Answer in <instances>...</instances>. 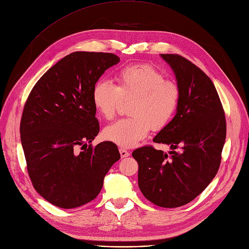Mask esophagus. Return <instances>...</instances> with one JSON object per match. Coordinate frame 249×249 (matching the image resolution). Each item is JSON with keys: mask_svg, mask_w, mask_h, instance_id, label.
Listing matches in <instances>:
<instances>
[{"mask_svg": "<svg viewBox=\"0 0 249 249\" xmlns=\"http://www.w3.org/2000/svg\"><path fill=\"white\" fill-rule=\"evenodd\" d=\"M120 153H121L122 158H125V157H128V156H129V152L126 151L125 149L121 148V149H120Z\"/></svg>", "mask_w": 249, "mask_h": 249, "instance_id": "1", "label": "esophagus"}]
</instances>
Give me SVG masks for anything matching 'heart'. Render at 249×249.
Wrapping results in <instances>:
<instances>
[{
  "label": "heart",
  "mask_w": 249,
  "mask_h": 249,
  "mask_svg": "<svg viewBox=\"0 0 249 249\" xmlns=\"http://www.w3.org/2000/svg\"><path fill=\"white\" fill-rule=\"evenodd\" d=\"M116 86L99 80L92 90V103L97 114L111 121L129 100L131 116L106 126L102 136L122 148H133L144 140L152 127L160 131L172 121L179 107L181 91L176 82L166 80L164 73L150 64L121 69L115 75Z\"/></svg>",
  "instance_id": "heart-1"
}]
</instances>
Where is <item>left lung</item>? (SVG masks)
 I'll use <instances>...</instances> for the list:
<instances>
[{
	"label": "left lung",
	"mask_w": 249,
	"mask_h": 249,
	"mask_svg": "<svg viewBox=\"0 0 249 249\" xmlns=\"http://www.w3.org/2000/svg\"><path fill=\"white\" fill-rule=\"evenodd\" d=\"M172 68L181 91L178 110L154 142L170 146V156L153 146L133 152L144 196L162 208L192 202L216 176L226 139V117L212 80L176 53L161 54ZM178 148V151L174 150Z\"/></svg>",
	"instance_id": "obj_1"
}]
</instances>
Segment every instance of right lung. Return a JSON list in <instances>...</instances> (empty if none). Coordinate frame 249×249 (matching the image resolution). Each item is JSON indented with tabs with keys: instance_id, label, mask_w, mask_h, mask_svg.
Segmentation results:
<instances>
[{
	"instance_id": "obj_1",
	"label": "right lung",
	"mask_w": 249,
	"mask_h": 249,
	"mask_svg": "<svg viewBox=\"0 0 249 249\" xmlns=\"http://www.w3.org/2000/svg\"><path fill=\"white\" fill-rule=\"evenodd\" d=\"M118 62L110 53H70L42 75L25 102L20 135L28 175L35 191L56 207L91 202L121 159L111 142L91 144L99 133L92 90Z\"/></svg>"
}]
</instances>
